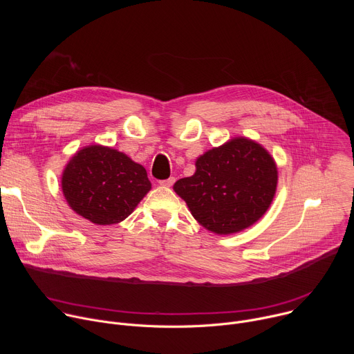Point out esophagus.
Masks as SVG:
<instances>
[{"label":"esophagus","mask_w":354,"mask_h":354,"mask_svg":"<svg viewBox=\"0 0 354 354\" xmlns=\"http://www.w3.org/2000/svg\"><path fill=\"white\" fill-rule=\"evenodd\" d=\"M174 183H175V178H172V176L168 178V179H165V180H161V182H160V185L164 186V187H171Z\"/></svg>","instance_id":"34e87169"}]
</instances>
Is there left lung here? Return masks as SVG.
I'll list each match as a JSON object with an SVG mask.
<instances>
[{"label": "left lung", "mask_w": 354, "mask_h": 354, "mask_svg": "<svg viewBox=\"0 0 354 354\" xmlns=\"http://www.w3.org/2000/svg\"><path fill=\"white\" fill-rule=\"evenodd\" d=\"M196 172L174 185L194 220L217 235H231L261 220L276 194L279 172L269 151L234 137L196 160Z\"/></svg>", "instance_id": "obj_1"}]
</instances>
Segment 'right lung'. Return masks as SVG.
I'll list each match as a JSON object with an SVG mask.
<instances>
[{
  "label": "right lung",
  "mask_w": 354,
  "mask_h": 354,
  "mask_svg": "<svg viewBox=\"0 0 354 354\" xmlns=\"http://www.w3.org/2000/svg\"><path fill=\"white\" fill-rule=\"evenodd\" d=\"M62 190L78 216L96 225H112L134 212L151 190V182L145 168L124 153L93 144L67 162Z\"/></svg>",
  "instance_id": "1"
}]
</instances>
